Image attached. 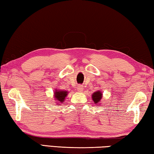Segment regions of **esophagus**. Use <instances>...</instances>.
<instances>
[{
    "mask_svg": "<svg viewBox=\"0 0 154 154\" xmlns=\"http://www.w3.org/2000/svg\"><path fill=\"white\" fill-rule=\"evenodd\" d=\"M82 89H83V87L81 85H79V86H77V90L79 91H82Z\"/></svg>",
    "mask_w": 154,
    "mask_h": 154,
    "instance_id": "esophagus-1",
    "label": "esophagus"
}]
</instances>
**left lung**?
Returning a JSON list of instances; mask_svg holds the SVG:
<instances>
[{"label": "left lung", "instance_id": "1", "mask_svg": "<svg viewBox=\"0 0 154 154\" xmlns=\"http://www.w3.org/2000/svg\"><path fill=\"white\" fill-rule=\"evenodd\" d=\"M102 98V93L100 91H97L92 94V99L95 104H98Z\"/></svg>", "mask_w": 154, "mask_h": 154}]
</instances>
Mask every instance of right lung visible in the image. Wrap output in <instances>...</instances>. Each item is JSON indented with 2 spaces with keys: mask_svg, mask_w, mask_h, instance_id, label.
Segmentation results:
<instances>
[{
  "mask_svg": "<svg viewBox=\"0 0 154 154\" xmlns=\"http://www.w3.org/2000/svg\"><path fill=\"white\" fill-rule=\"evenodd\" d=\"M67 91H55V98L56 100H58V102H60V103H63V102L65 100V97L67 95Z\"/></svg>",
  "mask_w": 154,
  "mask_h": 154,
  "instance_id": "1",
  "label": "right lung"
}]
</instances>
